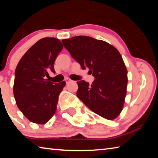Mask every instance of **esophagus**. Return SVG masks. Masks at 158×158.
Listing matches in <instances>:
<instances>
[{"label":"esophagus","instance_id":"34e87169","mask_svg":"<svg viewBox=\"0 0 158 158\" xmlns=\"http://www.w3.org/2000/svg\"><path fill=\"white\" fill-rule=\"evenodd\" d=\"M65 81H66L67 84H68V83H69V82H71V81H72V80L69 79V78H66L65 79Z\"/></svg>","mask_w":158,"mask_h":158}]
</instances>
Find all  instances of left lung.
<instances>
[{
	"label": "left lung",
	"mask_w": 158,
	"mask_h": 158,
	"mask_svg": "<svg viewBox=\"0 0 158 158\" xmlns=\"http://www.w3.org/2000/svg\"><path fill=\"white\" fill-rule=\"evenodd\" d=\"M65 49L81 68H89L95 77L91 85L77 83V96L90 110L114 120L123 108L127 93V70L121 53L110 44L89 36L62 40Z\"/></svg>",
	"instance_id": "1"
}]
</instances>
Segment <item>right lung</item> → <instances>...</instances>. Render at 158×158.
<instances>
[{
  "instance_id": "obj_1",
  "label": "right lung",
  "mask_w": 158,
  "mask_h": 158,
  "mask_svg": "<svg viewBox=\"0 0 158 158\" xmlns=\"http://www.w3.org/2000/svg\"><path fill=\"white\" fill-rule=\"evenodd\" d=\"M63 45L54 37H44L33 45L21 58L16 68L13 87L18 108L29 121L44 124L56 111L63 81H49L48 72L54 73L55 60Z\"/></svg>"
}]
</instances>
